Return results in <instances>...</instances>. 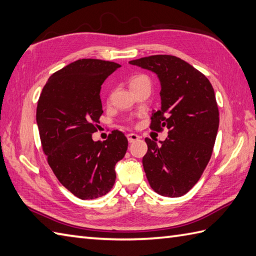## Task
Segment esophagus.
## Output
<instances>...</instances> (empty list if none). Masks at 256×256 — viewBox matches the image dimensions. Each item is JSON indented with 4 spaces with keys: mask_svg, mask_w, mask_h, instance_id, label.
Returning <instances> with one entry per match:
<instances>
[{
    "mask_svg": "<svg viewBox=\"0 0 256 256\" xmlns=\"http://www.w3.org/2000/svg\"><path fill=\"white\" fill-rule=\"evenodd\" d=\"M140 138L138 136V134H135V133H130V134H128V140L130 143H133V142H136V140H138Z\"/></svg>",
    "mask_w": 256,
    "mask_h": 256,
    "instance_id": "esophagus-1",
    "label": "esophagus"
}]
</instances>
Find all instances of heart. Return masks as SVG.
I'll return each mask as SVG.
<instances>
[{"mask_svg":"<svg viewBox=\"0 0 256 256\" xmlns=\"http://www.w3.org/2000/svg\"><path fill=\"white\" fill-rule=\"evenodd\" d=\"M144 81H148V78L146 77V76H144V74L133 76V77L130 79V86H131V89H132L133 86H135L140 82H144Z\"/></svg>","mask_w":256,"mask_h":256,"instance_id":"obj_1","label":"heart"}]
</instances>
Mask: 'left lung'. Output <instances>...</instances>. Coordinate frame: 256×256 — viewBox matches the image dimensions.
Here are the masks:
<instances>
[{"label":"left lung","mask_w":256,"mask_h":256,"mask_svg":"<svg viewBox=\"0 0 256 256\" xmlns=\"http://www.w3.org/2000/svg\"><path fill=\"white\" fill-rule=\"evenodd\" d=\"M130 64L158 77L162 106L152 114L150 128H168L160 145L145 138L146 177L158 194L182 197L197 184L214 150L219 128L214 88L204 74L175 56L154 55Z\"/></svg>","instance_id":"obj_1"}]
</instances>
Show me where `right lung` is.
<instances>
[{
  "label": "right lung",
  "instance_id": "add662e5",
  "mask_svg": "<svg viewBox=\"0 0 256 256\" xmlns=\"http://www.w3.org/2000/svg\"><path fill=\"white\" fill-rule=\"evenodd\" d=\"M118 64L79 59L52 74L37 103L36 121L47 162L64 187L80 199H96L116 182V164L128 150L118 130L104 142L92 140L102 116L101 86Z\"/></svg>",
  "mask_w": 256,
  "mask_h": 256
}]
</instances>
